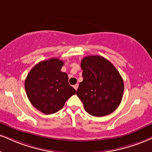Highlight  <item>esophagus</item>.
I'll return each mask as SVG.
<instances>
[{
  "instance_id": "34e87169",
  "label": "esophagus",
  "mask_w": 152,
  "mask_h": 152,
  "mask_svg": "<svg viewBox=\"0 0 152 152\" xmlns=\"http://www.w3.org/2000/svg\"><path fill=\"white\" fill-rule=\"evenodd\" d=\"M78 83H76V84H75V85L74 86V89L75 90H77V88H78Z\"/></svg>"
}]
</instances>
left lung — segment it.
<instances>
[{
	"mask_svg": "<svg viewBox=\"0 0 152 152\" xmlns=\"http://www.w3.org/2000/svg\"><path fill=\"white\" fill-rule=\"evenodd\" d=\"M83 81L76 95L91 115L103 117L112 113L121 103L124 82L115 67L105 58L88 56L81 60Z\"/></svg>",
	"mask_w": 152,
	"mask_h": 152,
	"instance_id": "1",
	"label": "left lung"
}]
</instances>
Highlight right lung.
Segmentation results:
<instances>
[{"label":"right lung","mask_w":152,"mask_h":152,"mask_svg":"<svg viewBox=\"0 0 152 152\" xmlns=\"http://www.w3.org/2000/svg\"><path fill=\"white\" fill-rule=\"evenodd\" d=\"M64 61L51 58L40 61L31 69L25 81V88L32 105L46 115L63 108L65 102L76 94L69 83L68 75L61 71Z\"/></svg>","instance_id":"1"}]
</instances>
